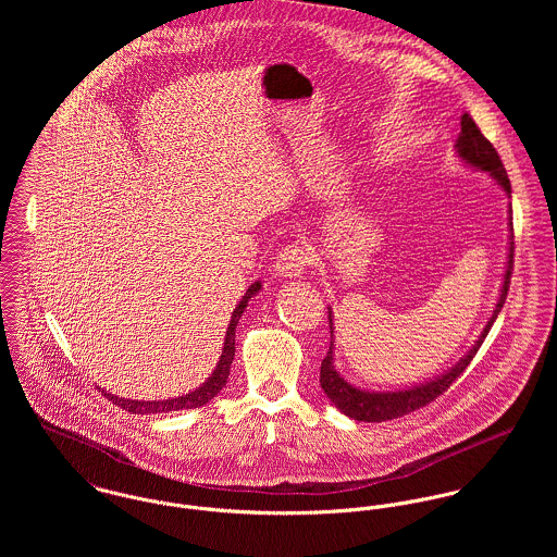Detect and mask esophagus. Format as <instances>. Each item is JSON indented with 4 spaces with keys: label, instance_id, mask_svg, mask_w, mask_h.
<instances>
[{
    "label": "esophagus",
    "instance_id": "1",
    "mask_svg": "<svg viewBox=\"0 0 557 557\" xmlns=\"http://www.w3.org/2000/svg\"><path fill=\"white\" fill-rule=\"evenodd\" d=\"M309 263H311V252L300 244H289L281 248L274 263V272L285 278H298L305 274Z\"/></svg>",
    "mask_w": 557,
    "mask_h": 557
}]
</instances>
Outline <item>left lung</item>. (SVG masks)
<instances>
[{"instance_id": "8db88e82", "label": "left lung", "mask_w": 557, "mask_h": 557, "mask_svg": "<svg viewBox=\"0 0 557 557\" xmlns=\"http://www.w3.org/2000/svg\"><path fill=\"white\" fill-rule=\"evenodd\" d=\"M459 159L466 164L474 166L478 171L488 173L502 188L504 193L510 197V180L506 175V169L499 160L497 150L491 146V141L480 133L476 122L470 117V113L461 115V133L459 139L455 144ZM508 225H510V242H508V261H506V272H504V283H502V292H499V300L495 305L493 315L486 321L482 334L478 336L476 345L453 367L448 369L444 375L433 377L420 386H411L405 391H395V393H369L362 388L351 386L349 382H345L338 371L334 369V327H332V311H327L330 319V349L325 354V358L321 360V373H319V384L323 388V393L334 403L336 409H341L345 416L360 420V422H384V420H393L398 416H405L409 411H416L424 405H429L431 400L440 397L442 393H446L453 382H457V377L468 369V364L474 360L478 347L482 345V341L486 338L493 321L499 315L506 296H508V287H510V276H512V263H515V236H512V208L508 210Z\"/></svg>"}]
</instances>
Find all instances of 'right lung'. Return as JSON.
Here are the masks:
<instances>
[{
  "label": "right lung",
  "instance_id": "right-lung-1",
  "mask_svg": "<svg viewBox=\"0 0 557 557\" xmlns=\"http://www.w3.org/2000/svg\"><path fill=\"white\" fill-rule=\"evenodd\" d=\"M261 289V283H252L246 294L242 296L238 307L234 309L232 313V321H230V327H227V334H225V345H223V354L219 358V364L214 369V373L193 393L188 395H182V397L164 398V400H133V398L113 397L111 393H104L102 395L113 400V405L131 411V413H166V411H180V409H193V407H201L206 405L208 400L216 397L225 384H227V377H230V369H232V362H234V356H236V325H238L239 318L244 313V309L248 307V300Z\"/></svg>",
  "mask_w": 557,
  "mask_h": 557
}]
</instances>
